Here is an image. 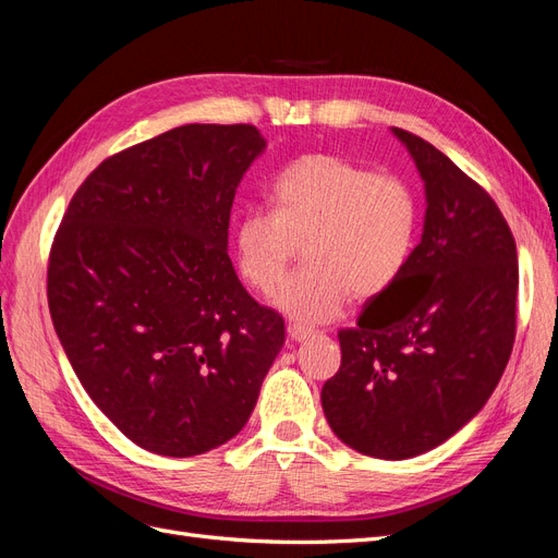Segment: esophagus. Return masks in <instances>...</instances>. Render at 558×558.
Segmentation results:
<instances>
[{"instance_id":"esophagus-1","label":"esophagus","mask_w":558,"mask_h":558,"mask_svg":"<svg viewBox=\"0 0 558 558\" xmlns=\"http://www.w3.org/2000/svg\"><path fill=\"white\" fill-rule=\"evenodd\" d=\"M286 332H289V337H291L293 342H305V340H310V337L314 335V330H310L305 326H298V324H289Z\"/></svg>"}]
</instances>
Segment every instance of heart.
I'll return each instance as SVG.
<instances>
[{
	"label": "heart",
	"instance_id": "1",
	"mask_svg": "<svg viewBox=\"0 0 558 558\" xmlns=\"http://www.w3.org/2000/svg\"><path fill=\"white\" fill-rule=\"evenodd\" d=\"M272 205L275 211L253 207L240 216L234 253L242 277L269 293L302 244L307 267L272 295V305L300 324L337 318L351 293H381L410 260L418 209L398 177L314 154L275 179Z\"/></svg>",
	"mask_w": 558,
	"mask_h": 558
}]
</instances>
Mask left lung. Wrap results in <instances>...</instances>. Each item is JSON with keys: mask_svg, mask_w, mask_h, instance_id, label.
Returning <instances> with one entry per match:
<instances>
[{"mask_svg": "<svg viewBox=\"0 0 558 558\" xmlns=\"http://www.w3.org/2000/svg\"><path fill=\"white\" fill-rule=\"evenodd\" d=\"M391 132L424 181V232L359 326L337 332L342 365L320 404L347 447L402 461L447 442L492 398L514 344L519 265L492 195L433 144Z\"/></svg>", "mask_w": 558, "mask_h": 558, "instance_id": "left-lung-1", "label": "left lung"}]
</instances>
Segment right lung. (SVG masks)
Returning <instances> with one entry per match:
<instances>
[{
	"label": "right lung",
	"instance_id": "right-lung-1",
	"mask_svg": "<svg viewBox=\"0 0 558 558\" xmlns=\"http://www.w3.org/2000/svg\"><path fill=\"white\" fill-rule=\"evenodd\" d=\"M267 142L253 125H181L107 158L50 248L48 307L78 381L160 456L226 445L283 347L228 256L230 209Z\"/></svg>",
	"mask_w": 558,
	"mask_h": 558
}]
</instances>
